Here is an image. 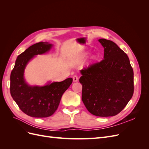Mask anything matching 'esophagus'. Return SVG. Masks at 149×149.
Listing matches in <instances>:
<instances>
[{
	"mask_svg": "<svg viewBox=\"0 0 149 149\" xmlns=\"http://www.w3.org/2000/svg\"><path fill=\"white\" fill-rule=\"evenodd\" d=\"M73 81L74 82H76V81H78V76H74L73 77Z\"/></svg>",
	"mask_w": 149,
	"mask_h": 149,
	"instance_id": "esophagus-1",
	"label": "esophagus"
}]
</instances>
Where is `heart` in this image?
Masks as SVG:
<instances>
[{"instance_id": "heart-1", "label": "heart", "mask_w": 149, "mask_h": 149, "mask_svg": "<svg viewBox=\"0 0 149 149\" xmlns=\"http://www.w3.org/2000/svg\"><path fill=\"white\" fill-rule=\"evenodd\" d=\"M91 60L92 61L95 60H96V56H92L91 58Z\"/></svg>"}]
</instances>
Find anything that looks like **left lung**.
I'll list each match as a JSON object with an SVG mask.
<instances>
[{
    "mask_svg": "<svg viewBox=\"0 0 149 149\" xmlns=\"http://www.w3.org/2000/svg\"><path fill=\"white\" fill-rule=\"evenodd\" d=\"M104 59L80 71L82 101L88 111L100 117L116 116L134 93V71L127 54L109 40H98Z\"/></svg>",
    "mask_w": 149,
    "mask_h": 149,
    "instance_id": "obj_1",
    "label": "left lung"
}]
</instances>
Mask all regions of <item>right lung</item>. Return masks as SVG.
Here are the masks:
<instances>
[{"label":"right lung","mask_w":149,"mask_h":149,"mask_svg":"<svg viewBox=\"0 0 149 149\" xmlns=\"http://www.w3.org/2000/svg\"><path fill=\"white\" fill-rule=\"evenodd\" d=\"M53 45L47 42L35 43L17 56L10 74V91L13 100L25 114L33 118H47L54 114L61 98L73 82L71 78L61 82H48L44 86H31L24 78L25 69L38 55L46 53Z\"/></svg>","instance_id":"right-lung-1"}]
</instances>
